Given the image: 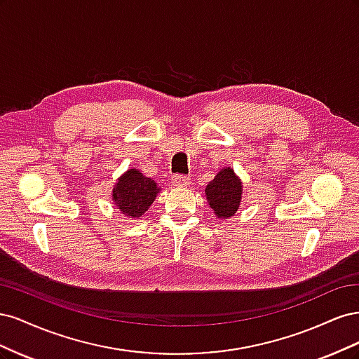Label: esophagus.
Segmentation results:
<instances>
[{"mask_svg":"<svg viewBox=\"0 0 359 359\" xmlns=\"http://www.w3.org/2000/svg\"><path fill=\"white\" fill-rule=\"evenodd\" d=\"M172 182L178 187H187L190 184V178L187 175H173Z\"/></svg>","mask_w":359,"mask_h":359,"instance_id":"esophagus-1","label":"esophagus"}]
</instances>
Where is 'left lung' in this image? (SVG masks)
I'll use <instances>...</instances> for the list:
<instances>
[{"instance_id": "8db88e82", "label": "left lung", "mask_w": 359, "mask_h": 359, "mask_svg": "<svg viewBox=\"0 0 359 359\" xmlns=\"http://www.w3.org/2000/svg\"><path fill=\"white\" fill-rule=\"evenodd\" d=\"M205 194L215 217L229 219L241 205L243 182L232 168H224L206 186Z\"/></svg>"}]
</instances>
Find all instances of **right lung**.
<instances>
[{"label": "right lung", "mask_w": 359, "mask_h": 359, "mask_svg": "<svg viewBox=\"0 0 359 359\" xmlns=\"http://www.w3.org/2000/svg\"><path fill=\"white\" fill-rule=\"evenodd\" d=\"M158 191L154 180L145 177L137 169H128L114 186L112 201L128 219H139L153 205Z\"/></svg>", "instance_id": "obj_1"}]
</instances>
